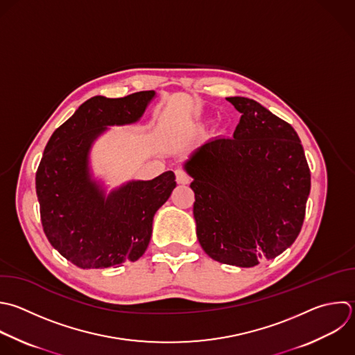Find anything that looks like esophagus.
Segmentation results:
<instances>
[{
  "mask_svg": "<svg viewBox=\"0 0 355 355\" xmlns=\"http://www.w3.org/2000/svg\"><path fill=\"white\" fill-rule=\"evenodd\" d=\"M175 175H176V182H178L179 184H187V183L190 182V176H189L187 172L183 171V169H176V171H175Z\"/></svg>",
  "mask_w": 355,
  "mask_h": 355,
  "instance_id": "obj_1",
  "label": "esophagus"
}]
</instances>
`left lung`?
Listing matches in <instances>:
<instances>
[{
    "mask_svg": "<svg viewBox=\"0 0 355 355\" xmlns=\"http://www.w3.org/2000/svg\"><path fill=\"white\" fill-rule=\"evenodd\" d=\"M227 101L241 114L233 137L200 146L184 166L194 179L193 214L202 250L220 263L252 268L297 239L311 172L290 123L251 98Z\"/></svg>",
    "mask_w": 355,
    "mask_h": 355,
    "instance_id": "left-lung-1",
    "label": "left lung"
}]
</instances>
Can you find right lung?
Returning a JSON list of instances; mask_svg holds the SVG:
<instances>
[{
    "label": "right lung",
    "mask_w": 355,
    "mask_h": 355,
    "mask_svg": "<svg viewBox=\"0 0 355 355\" xmlns=\"http://www.w3.org/2000/svg\"><path fill=\"white\" fill-rule=\"evenodd\" d=\"M154 92L93 97L50 137L36 172L40 218L51 245L82 269L137 261L148 247L153 219L176 187L175 173L132 182L108 198L89 178L87 154L110 125L136 122Z\"/></svg>",
    "instance_id": "obj_1"
}]
</instances>
